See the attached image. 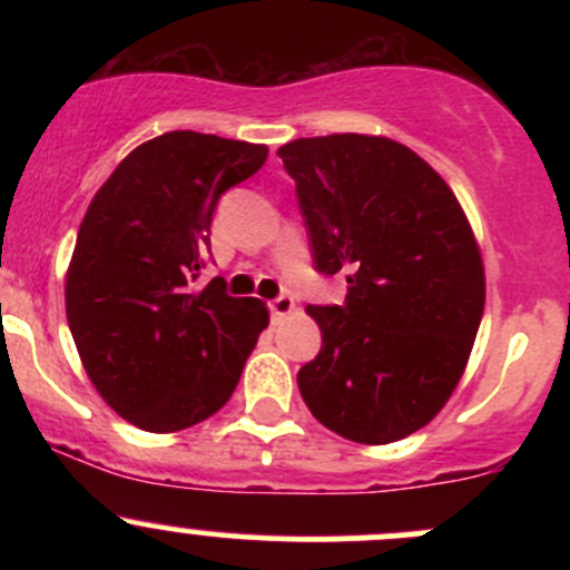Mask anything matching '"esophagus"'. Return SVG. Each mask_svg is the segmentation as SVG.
<instances>
[{"label": "esophagus", "instance_id": "esophagus-1", "mask_svg": "<svg viewBox=\"0 0 570 570\" xmlns=\"http://www.w3.org/2000/svg\"><path fill=\"white\" fill-rule=\"evenodd\" d=\"M292 312H295V301H292L289 295H281L269 303V314H273L275 320L286 317V314H292Z\"/></svg>", "mask_w": 570, "mask_h": 570}]
</instances>
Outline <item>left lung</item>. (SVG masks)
Listing matches in <instances>:
<instances>
[{"instance_id": "obj_1", "label": "left lung", "mask_w": 570, "mask_h": 570, "mask_svg": "<svg viewBox=\"0 0 570 570\" xmlns=\"http://www.w3.org/2000/svg\"><path fill=\"white\" fill-rule=\"evenodd\" d=\"M320 273H347L344 306H308L322 350L297 372L314 419L355 444H392L461 383L485 308V267L461 200L416 151L383 135L278 148Z\"/></svg>"}]
</instances>
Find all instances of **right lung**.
<instances>
[{
    "instance_id": "obj_1",
    "label": "right lung",
    "mask_w": 570,
    "mask_h": 570,
    "mask_svg": "<svg viewBox=\"0 0 570 570\" xmlns=\"http://www.w3.org/2000/svg\"><path fill=\"white\" fill-rule=\"evenodd\" d=\"M262 142L168 131L99 187L66 273V317L85 372L118 416L176 433L220 411L269 325L258 297L189 281L209 253L217 198L256 174Z\"/></svg>"
}]
</instances>
